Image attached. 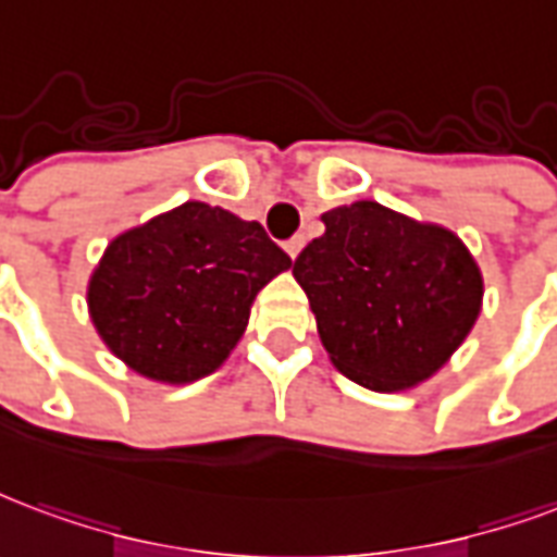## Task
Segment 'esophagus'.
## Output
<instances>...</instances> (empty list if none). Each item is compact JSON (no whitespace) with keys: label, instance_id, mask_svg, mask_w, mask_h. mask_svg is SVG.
Wrapping results in <instances>:
<instances>
[{"label":"esophagus","instance_id":"34e87169","mask_svg":"<svg viewBox=\"0 0 557 557\" xmlns=\"http://www.w3.org/2000/svg\"><path fill=\"white\" fill-rule=\"evenodd\" d=\"M300 247H304V236H292L289 242H286V253H289V257L295 259L300 253Z\"/></svg>","mask_w":557,"mask_h":557}]
</instances>
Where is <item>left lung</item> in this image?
I'll use <instances>...</instances> for the list:
<instances>
[{"mask_svg": "<svg viewBox=\"0 0 557 557\" xmlns=\"http://www.w3.org/2000/svg\"><path fill=\"white\" fill-rule=\"evenodd\" d=\"M292 265L333 366L369 389L425 381L481 312V271L463 242L374 200L339 206Z\"/></svg>", "mask_w": 557, "mask_h": 557, "instance_id": "obj_1", "label": "left lung"}]
</instances>
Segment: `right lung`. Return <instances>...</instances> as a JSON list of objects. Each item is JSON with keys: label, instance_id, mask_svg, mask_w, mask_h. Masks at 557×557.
Returning <instances> with one entry per match:
<instances>
[{"label": "right lung", "instance_id": "right-lung-1", "mask_svg": "<svg viewBox=\"0 0 557 557\" xmlns=\"http://www.w3.org/2000/svg\"><path fill=\"white\" fill-rule=\"evenodd\" d=\"M289 265L262 224L191 200L111 242L90 277V319L144 377L197 381L236 348L257 292Z\"/></svg>", "mask_w": 557, "mask_h": 557}]
</instances>
